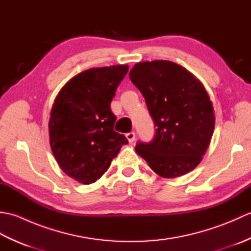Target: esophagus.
Here are the masks:
<instances>
[{
  "label": "esophagus",
  "instance_id": "34e87169",
  "mask_svg": "<svg viewBox=\"0 0 251 251\" xmlns=\"http://www.w3.org/2000/svg\"><path fill=\"white\" fill-rule=\"evenodd\" d=\"M126 138L127 139H128V141L130 142V143H132L135 141V138H136V134L134 131H130V132H128V134H126Z\"/></svg>",
  "mask_w": 251,
  "mask_h": 251
}]
</instances>
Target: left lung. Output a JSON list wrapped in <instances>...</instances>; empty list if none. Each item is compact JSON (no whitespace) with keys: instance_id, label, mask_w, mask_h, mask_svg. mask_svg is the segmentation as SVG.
Instances as JSON below:
<instances>
[{"instance_id":"8db88e82","label":"left lung","mask_w":251,"mask_h":251,"mask_svg":"<svg viewBox=\"0 0 251 251\" xmlns=\"http://www.w3.org/2000/svg\"><path fill=\"white\" fill-rule=\"evenodd\" d=\"M129 78L156 127L152 141L137 143L138 155L163 178L190 173L201 163L215 129L214 106L202 84L167 60L137 63Z\"/></svg>"}]
</instances>
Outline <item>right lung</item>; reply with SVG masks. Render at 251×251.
<instances>
[{"label":"right lung","instance_id":"obj_1","mask_svg":"<svg viewBox=\"0 0 251 251\" xmlns=\"http://www.w3.org/2000/svg\"><path fill=\"white\" fill-rule=\"evenodd\" d=\"M128 71L119 65L78 73L63 86L52 104L50 143L60 168L83 184L97 181L128 140L114 130L110 104Z\"/></svg>","mask_w":251,"mask_h":251}]
</instances>
